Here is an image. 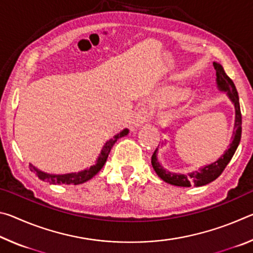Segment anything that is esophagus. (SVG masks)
Wrapping results in <instances>:
<instances>
[{
	"label": "esophagus",
	"instance_id": "1",
	"mask_svg": "<svg viewBox=\"0 0 253 253\" xmlns=\"http://www.w3.org/2000/svg\"><path fill=\"white\" fill-rule=\"evenodd\" d=\"M149 116H151V111H149L148 108H145V107H143V108H140L135 115L134 125L139 126V125H142V124L146 123L148 121Z\"/></svg>",
	"mask_w": 253,
	"mask_h": 253
}]
</instances>
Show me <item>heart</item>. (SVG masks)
Instances as JSON below:
<instances>
[{
    "label": "heart",
    "instance_id": "obj_1",
    "mask_svg": "<svg viewBox=\"0 0 253 253\" xmlns=\"http://www.w3.org/2000/svg\"><path fill=\"white\" fill-rule=\"evenodd\" d=\"M175 96H177V97H183V96H184V93H183V92H177V93H175Z\"/></svg>",
    "mask_w": 253,
    "mask_h": 253
}]
</instances>
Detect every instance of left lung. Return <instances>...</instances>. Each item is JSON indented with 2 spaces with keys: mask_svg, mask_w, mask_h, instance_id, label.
<instances>
[{
  "mask_svg": "<svg viewBox=\"0 0 253 253\" xmlns=\"http://www.w3.org/2000/svg\"><path fill=\"white\" fill-rule=\"evenodd\" d=\"M214 69L216 70V84L220 90L228 92V96L231 99V101L234 104L235 108V122H234V128H233V136H232V143L230 144V147L228 151L222 155L216 162L212 163L211 165L205 166V168L201 169L199 172L190 173L187 175L184 174H175L168 172L163 166L160 164V162L157 161L156 152L153 153L152 155V165L153 169L155 170L156 174L160 176L163 181L172 184L175 186H182V187H190L192 185L195 186H202L207 185V184L213 182L214 179H216L223 172L226 165L229 164L231 158L233 157L235 151L239 146L240 139H241V131H242V116H241V109H240V102H239V96L237 88L233 84V81L229 78V76L225 74L220 63L213 62Z\"/></svg>",
  "mask_w": 253,
  "mask_h": 253,
  "instance_id": "left-lung-1",
  "label": "left lung"
}]
</instances>
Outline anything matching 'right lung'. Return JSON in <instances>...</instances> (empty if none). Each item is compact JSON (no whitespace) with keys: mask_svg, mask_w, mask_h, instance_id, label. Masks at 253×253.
Segmentation results:
<instances>
[{"mask_svg":"<svg viewBox=\"0 0 253 253\" xmlns=\"http://www.w3.org/2000/svg\"><path fill=\"white\" fill-rule=\"evenodd\" d=\"M128 134V129H124L122 130L119 134L115 135L113 138L109 139L108 142L105 144V146L102 147L100 156L98 157L97 164L91 166L90 169H84L83 172L79 173H71V174H63V175H53V174H48L44 172H41L40 169H38L34 168L33 165L30 164V169L32 172L36 173V175L42 181H48L50 183H58V184H67V185H70V184H75V185H78V184H83L84 182L89 181V179L92 178L95 175L99 172V170L102 169V166L105 165V163L107 161V157L109 155V152L111 147L114 146V144L117 142L118 138L121 137L126 136Z\"/></svg>","mask_w":253,"mask_h":253,"instance_id":"1","label":"right lung"}]
</instances>
